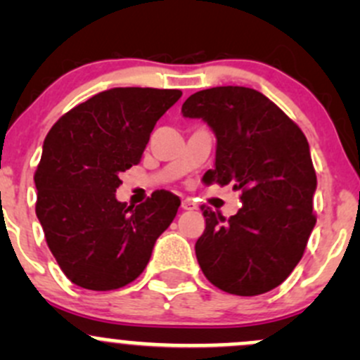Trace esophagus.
<instances>
[{
  "mask_svg": "<svg viewBox=\"0 0 360 360\" xmlns=\"http://www.w3.org/2000/svg\"><path fill=\"white\" fill-rule=\"evenodd\" d=\"M181 207H183L184 210H197V209H198L197 203L191 200V198H186V200L181 202Z\"/></svg>",
  "mask_w": 360,
  "mask_h": 360,
  "instance_id": "obj_1",
  "label": "esophagus"
}]
</instances>
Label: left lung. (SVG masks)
Instances as JSON below:
<instances>
[{
  "label": "left lung",
  "instance_id": "obj_1",
  "mask_svg": "<svg viewBox=\"0 0 360 360\" xmlns=\"http://www.w3.org/2000/svg\"><path fill=\"white\" fill-rule=\"evenodd\" d=\"M183 116L202 118L216 136V167L207 183L233 184L242 207L231 217L203 210L195 244L210 284L256 296L291 275L315 226L317 176L300 127L268 97L248 86H214L188 97Z\"/></svg>",
  "mask_w": 360,
  "mask_h": 360
}]
</instances>
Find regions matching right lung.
I'll list each match as a JSON object with an SVG mask.
<instances>
[{
  "label": "right lung",
  "instance_id": "1",
  "mask_svg": "<svg viewBox=\"0 0 360 360\" xmlns=\"http://www.w3.org/2000/svg\"><path fill=\"white\" fill-rule=\"evenodd\" d=\"M181 90L118 86L86 99L46 134L34 174L36 216L64 275L83 289L111 291L136 281L179 209L158 190L137 207L116 200L120 174L137 165Z\"/></svg>",
  "mask_w": 360,
  "mask_h": 360
}]
</instances>
